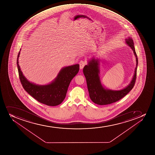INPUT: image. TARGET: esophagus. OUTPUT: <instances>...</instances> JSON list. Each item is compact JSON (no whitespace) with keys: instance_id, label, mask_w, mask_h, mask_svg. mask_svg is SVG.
Listing matches in <instances>:
<instances>
[{"instance_id":"obj_1","label":"esophagus","mask_w":155,"mask_h":155,"mask_svg":"<svg viewBox=\"0 0 155 155\" xmlns=\"http://www.w3.org/2000/svg\"><path fill=\"white\" fill-rule=\"evenodd\" d=\"M86 64V61H81L79 63V65H80V69H82L83 67H84L85 65Z\"/></svg>"}]
</instances>
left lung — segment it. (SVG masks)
I'll return each mask as SVG.
<instances>
[{"mask_svg": "<svg viewBox=\"0 0 155 155\" xmlns=\"http://www.w3.org/2000/svg\"><path fill=\"white\" fill-rule=\"evenodd\" d=\"M125 43L134 51L136 58V68L130 83L126 87L118 91L107 89L101 84L99 76V59L92 58L88 61V64L83 68L84 75L86 78L89 97L94 103L99 105H106L115 103L125 97L133 88L137 78L138 58L134 46V41L131 37L126 39Z\"/></svg>", "mask_w": 155, "mask_h": 155, "instance_id": "8db88e82", "label": "left lung"}]
</instances>
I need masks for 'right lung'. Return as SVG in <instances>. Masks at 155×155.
I'll list each match as a JSON object with an SVG mask.
<instances>
[{"label":"right lung","mask_w":155,"mask_h":155,"mask_svg":"<svg viewBox=\"0 0 155 155\" xmlns=\"http://www.w3.org/2000/svg\"><path fill=\"white\" fill-rule=\"evenodd\" d=\"M20 54L19 51L17 58V67L20 81L25 90L37 101L43 104L49 106L61 104L65 98L71 80L79 72V64H73L63 68L57 77L48 84H36L30 82L21 70L18 64Z\"/></svg>","instance_id":"1"}]
</instances>
